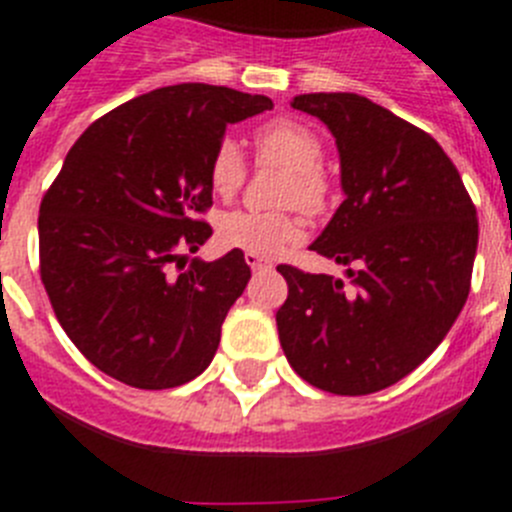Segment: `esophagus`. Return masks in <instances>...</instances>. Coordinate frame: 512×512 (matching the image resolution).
<instances>
[{"label": "esophagus", "mask_w": 512, "mask_h": 512, "mask_svg": "<svg viewBox=\"0 0 512 512\" xmlns=\"http://www.w3.org/2000/svg\"><path fill=\"white\" fill-rule=\"evenodd\" d=\"M244 260H247V265H250L252 270H268V268H273L268 257H260V255H255V252H244Z\"/></svg>", "instance_id": "obj_1"}]
</instances>
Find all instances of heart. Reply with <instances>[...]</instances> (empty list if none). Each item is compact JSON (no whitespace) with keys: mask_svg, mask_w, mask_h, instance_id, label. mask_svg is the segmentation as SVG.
<instances>
[{"mask_svg":"<svg viewBox=\"0 0 512 512\" xmlns=\"http://www.w3.org/2000/svg\"><path fill=\"white\" fill-rule=\"evenodd\" d=\"M260 162L286 170L278 203L299 206L306 213H322L330 206V177L322 170L324 144L311 126L293 118H275L255 131ZM247 177V162L239 144L229 136L213 146L208 159V182L221 198L237 193ZM216 237L229 250L255 252L260 257L281 255L304 237V224L291 211H226L216 224Z\"/></svg>","mask_w":512,"mask_h":512,"instance_id":"1","label":"heart"}]
</instances>
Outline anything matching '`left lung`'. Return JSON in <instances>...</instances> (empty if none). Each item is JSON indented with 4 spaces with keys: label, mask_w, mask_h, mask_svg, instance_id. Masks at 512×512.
<instances>
[{
    "label": "left lung",
    "mask_w": 512,
    "mask_h": 512,
    "mask_svg": "<svg viewBox=\"0 0 512 512\" xmlns=\"http://www.w3.org/2000/svg\"><path fill=\"white\" fill-rule=\"evenodd\" d=\"M330 128L345 201L311 250L345 265L332 275L278 265L283 353L301 379L330 394H373L415 371L469 296L477 208L433 136L353 92L293 97Z\"/></svg>",
    "instance_id": "left-lung-1"
}]
</instances>
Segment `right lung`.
<instances>
[{
  "label": "right lung",
  "instance_id": "obj_1",
  "mask_svg": "<svg viewBox=\"0 0 512 512\" xmlns=\"http://www.w3.org/2000/svg\"><path fill=\"white\" fill-rule=\"evenodd\" d=\"M273 108L265 95L172 84L92 123L43 195L41 278L69 340L136 389H172L213 361L226 311L250 281L242 250L195 257L213 231L208 159L226 126Z\"/></svg>",
  "mask_w": 512,
  "mask_h": 512
}]
</instances>
